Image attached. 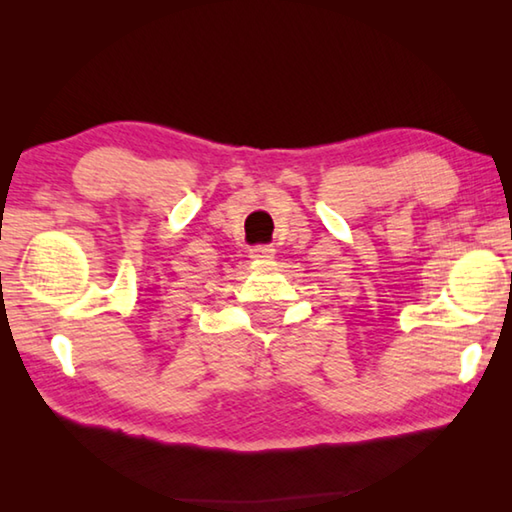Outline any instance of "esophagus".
Segmentation results:
<instances>
[{"label":"esophagus","instance_id":"1","mask_svg":"<svg viewBox=\"0 0 512 512\" xmlns=\"http://www.w3.org/2000/svg\"><path fill=\"white\" fill-rule=\"evenodd\" d=\"M275 255V248L268 246V244H259L250 248V257L253 259H271Z\"/></svg>","mask_w":512,"mask_h":512}]
</instances>
